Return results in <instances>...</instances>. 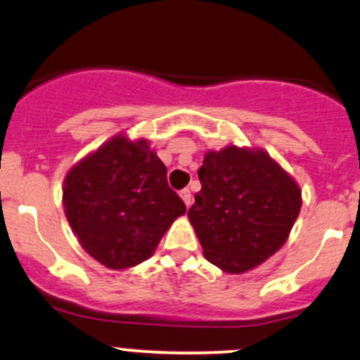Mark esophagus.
<instances>
[{"mask_svg": "<svg viewBox=\"0 0 360 360\" xmlns=\"http://www.w3.org/2000/svg\"><path fill=\"white\" fill-rule=\"evenodd\" d=\"M180 197L184 199L185 206H187V207L192 206V194H191V191H188V188H184V191H180Z\"/></svg>", "mask_w": 360, "mask_h": 360, "instance_id": "1", "label": "esophagus"}]
</instances>
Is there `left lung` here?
Wrapping results in <instances>:
<instances>
[{
    "mask_svg": "<svg viewBox=\"0 0 360 360\" xmlns=\"http://www.w3.org/2000/svg\"><path fill=\"white\" fill-rule=\"evenodd\" d=\"M188 219L204 257L225 273H245L285 242L302 206L295 180L268 153L228 146L210 150Z\"/></svg>",
    "mask_w": 360,
    "mask_h": 360,
    "instance_id": "left-lung-1",
    "label": "left lung"
}]
</instances>
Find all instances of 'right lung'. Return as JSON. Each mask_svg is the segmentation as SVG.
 <instances>
[{"label": "right lung", "instance_id": "1", "mask_svg": "<svg viewBox=\"0 0 360 360\" xmlns=\"http://www.w3.org/2000/svg\"><path fill=\"white\" fill-rule=\"evenodd\" d=\"M63 206L89 256L127 269L153 256L185 204L149 142L117 135L67 173Z\"/></svg>", "mask_w": 360, "mask_h": 360}]
</instances>
